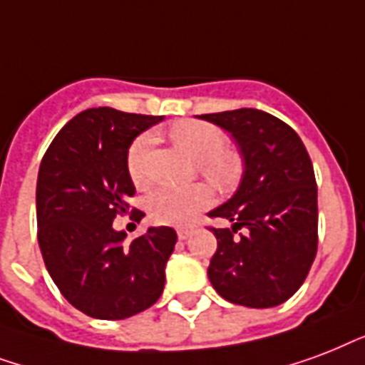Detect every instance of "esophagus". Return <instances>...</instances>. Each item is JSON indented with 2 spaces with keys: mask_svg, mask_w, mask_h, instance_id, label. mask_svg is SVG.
<instances>
[{
  "mask_svg": "<svg viewBox=\"0 0 365 365\" xmlns=\"http://www.w3.org/2000/svg\"><path fill=\"white\" fill-rule=\"evenodd\" d=\"M192 234H194V228H179V230H177V236H179V240L190 238Z\"/></svg>",
  "mask_w": 365,
  "mask_h": 365,
  "instance_id": "34e87169",
  "label": "esophagus"
}]
</instances>
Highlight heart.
Wrapping results in <instances>:
<instances>
[{"label":"heart","mask_w":365,"mask_h":365,"mask_svg":"<svg viewBox=\"0 0 365 365\" xmlns=\"http://www.w3.org/2000/svg\"><path fill=\"white\" fill-rule=\"evenodd\" d=\"M180 150L196 160L197 168L217 185L232 182L240 173V158L227 148V135L219 127L205 121H177L169 131ZM154 135H138L127 152V171L135 186L144 188L152 182L150 152ZM213 196L205 185L188 188H158L146 200V209L152 221L168 227H182L194 221L202 209L211 203Z\"/></svg>","instance_id":"b5f03b06"}]
</instances>
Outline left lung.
<instances>
[{
  "instance_id": "8db88e82",
  "label": "left lung",
  "mask_w": 365,
  "mask_h": 365,
  "mask_svg": "<svg viewBox=\"0 0 365 365\" xmlns=\"http://www.w3.org/2000/svg\"><path fill=\"white\" fill-rule=\"evenodd\" d=\"M228 131L244 158L238 190L209 217L217 251L207 276L215 291L250 309L278 307L303 285L318 250V188L303 140L272 114L240 108L203 114ZM245 228L244 235L235 232Z\"/></svg>"
}]
</instances>
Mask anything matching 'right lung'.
Instances as JSON below:
<instances>
[{"mask_svg": "<svg viewBox=\"0 0 365 365\" xmlns=\"http://www.w3.org/2000/svg\"><path fill=\"white\" fill-rule=\"evenodd\" d=\"M163 115L89 108L68 121L38 173V242L47 272L68 303L98 320H123L150 309L165 285L177 244L169 227H152L125 244L115 215L135 194L127 152ZM140 219L143 211H137Z\"/></svg>", "mask_w": 365, "mask_h": 365, "instance_id": "1", "label": "right lung"}]
</instances>
